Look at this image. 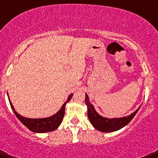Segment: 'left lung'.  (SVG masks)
<instances>
[{"label": "left lung", "instance_id": "8db88e82", "mask_svg": "<svg viewBox=\"0 0 158 158\" xmlns=\"http://www.w3.org/2000/svg\"><path fill=\"white\" fill-rule=\"evenodd\" d=\"M85 103L87 106V116H88L92 126L97 130L103 131V132H112V131H117V130H119L122 128L125 127L134 118V116L136 115L139 108L141 107L139 106L136 111H135L134 113L128 116L113 118H105L97 113L94 106L89 101V97L87 94H85Z\"/></svg>", "mask_w": 158, "mask_h": 158}]
</instances>
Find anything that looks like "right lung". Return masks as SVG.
Returning a JSON list of instances; mask_svg holds the SVG:
<instances>
[{
  "instance_id": "1",
  "label": "right lung",
  "mask_w": 158,
  "mask_h": 158,
  "mask_svg": "<svg viewBox=\"0 0 158 158\" xmlns=\"http://www.w3.org/2000/svg\"><path fill=\"white\" fill-rule=\"evenodd\" d=\"M73 94H70L68 96L67 101L65 102L62 105L61 108L55 113V115H52L50 117H47V118H26V117L22 116L16 112L14 110V106L11 103L10 100L9 99L10 104L12 108L13 111H14V114L16 116L19 118V121L24 125L27 128H28L30 131H33V132L37 133H45L48 132V131H52L56 129L60 124L62 122L63 118L64 115V108H65L66 103L71 100L72 98Z\"/></svg>"
}]
</instances>
